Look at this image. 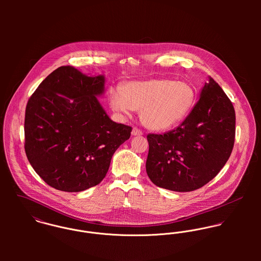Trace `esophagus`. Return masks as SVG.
<instances>
[{"label":"esophagus","mask_w":261,"mask_h":261,"mask_svg":"<svg viewBox=\"0 0 261 261\" xmlns=\"http://www.w3.org/2000/svg\"><path fill=\"white\" fill-rule=\"evenodd\" d=\"M132 135L133 136H142L143 132L141 129H139L138 127H134L133 130H132Z\"/></svg>","instance_id":"obj_1"}]
</instances>
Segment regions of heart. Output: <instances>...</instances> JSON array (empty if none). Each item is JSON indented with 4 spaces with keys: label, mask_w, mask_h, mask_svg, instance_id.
<instances>
[{
    "label": "heart",
    "mask_w": 261,
    "mask_h": 261,
    "mask_svg": "<svg viewBox=\"0 0 261 261\" xmlns=\"http://www.w3.org/2000/svg\"><path fill=\"white\" fill-rule=\"evenodd\" d=\"M115 112L129 114L141 110L143 123L153 130L168 129L182 121L196 101L194 87L185 81L151 79L133 81L111 90Z\"/></svg>",
    "instance_id": "1"
}]
</instances>
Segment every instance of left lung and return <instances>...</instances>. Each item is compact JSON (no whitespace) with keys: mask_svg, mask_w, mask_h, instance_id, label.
Returning <instances> with one entry per match:
<instances>
[{"mask_svg":"<svg viewBox=\"0 0 261 261\" xmlns=\"http://www.w3.org/2000/svg\"><path fill=\"white\" fill-rule=\"evenodd\" d=\"M146 169L155 186L190 192L209 183L228 161L235 140V111L214 79L185 120L163 135L149 134Z\"/></svg>","mask_w":261,"mask_h":261,"instance_id":"obj_1","label":"left lung"}]
</instances>
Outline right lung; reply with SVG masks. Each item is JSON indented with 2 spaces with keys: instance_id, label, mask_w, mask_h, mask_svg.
<instances>
[{
  "instance_id": "right-lung-1",
  "label": "right lung",
  "mask_w": 261,
  "mask_h": 261,
  "mask_svg": "<svg viewBox=\"0 0 261 261\" xmlns=\"http://www.w3.org/2000/svg\"><path fill=\"white\" fill-rule=\"evenodd\" d=\"M105 77L71 66L48 75L30 96L25 112V151L49 186L80 192L98 185L112 155L129 139L132 126L116 123L97 100Z\"/></svg>"
}]
</instances>
